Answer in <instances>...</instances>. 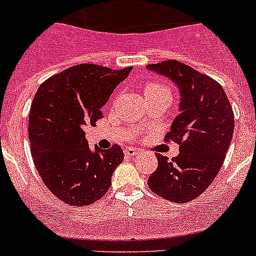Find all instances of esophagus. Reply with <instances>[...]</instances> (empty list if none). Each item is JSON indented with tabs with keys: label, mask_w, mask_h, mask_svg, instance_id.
<instances>
[{
	"label": "esophagus",
	"mask_w": 256,
	"mask_h": 256,
	"mask_svg": "<svg viewBox=\"0 0 256 256\" xmlns=\"http://www.w3.org/2000/svg\"><path fill=\"white\" fill-rule=\"evenodd\" d=\"M124 154H126V158H132V156H136L138 154V150L137 148H128L124 150Z\"/></svg>",
	"instance_id": "esophagus-1"
}]
</instances>
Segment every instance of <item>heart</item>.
<instances>
[{"label":"heart","instance_id":"b5f03b06","mask_svg":"<svg viewBox=\"0 0 256 256\" xmlns=\"http://www.w3.org/2000/svg\"><path fill=\"white\" fill-rule=\"evenodd\" d=\"M144 97L150 98V97H159V96H170V92L162 83L156 82V80H151V82L146 83L144 88Z\"/></svg>","mask_w":256,"mask_h":256}]
</instances>
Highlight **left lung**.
I'll return each mask as SVG.
<instances>
[{"label": "left lung", "mask_w": 256, "mask_h": 256, "mask_svg": "<svg viewBox=\"0 0 256 256\" xmlns=\"http://www.w3.org/2000/svg\"><path fill=\"white\" fill-rule=\"evenodd\" d=\"M180 90V114L165 136L180 154L172 160L156 152L158 168L148 184L156 195L188 202L210 186L219 173L234 136V112L218 82L177 60L148 65Z\"/></svg>", "instance_id": "8db88e82"}]
</instances>
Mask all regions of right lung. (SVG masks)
Listing matches in <instances>:
<instances>
[{"instance_id": "right-lung-1", "label": "right lung", "mask_w": 256, "mask_h": 256, "mask_svg": "<svg viewBox=\"0 0 256 256\" xmlns=\"http://www.w3.org/2000/svg\"><path fill=\"white\" fill-rule=\"evenodd\" d=\"M130 70L80 64L38 88L29 114L30 152L44 184L66 204L90 205L112 186L123 150L119 144L91 150L84 130L102 118L101 108Z\"/></svg>"}]
</instances>
